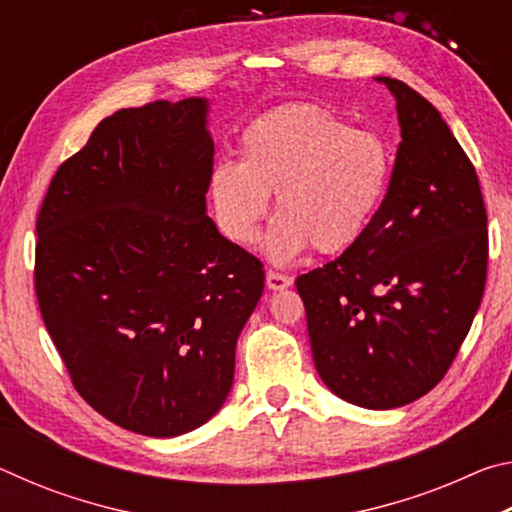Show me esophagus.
<instances>
[{
    "mask_svg": "<svg viewBox=\"0 0 512 512\" xmlns=\"http://www.w3.org/2000/svg\"><path fill=\"white\" fill-rule=\"evenodd\" d=\"M291 277L289 275H282V273H275V271H268L266 273V287L271 291H282L291 287Z\"/></svg>",
    "mask_w": 512,
    "mask_h": 512,
    "instance_id": "esophagus-1",
    "label": "esophagus"
}]
</instances>
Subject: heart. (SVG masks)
<instances>
[{"label":"heart","instance_id":"1","mask_svg":"<svg viewBox=\"0 0 512 512\" xmlns=\"http://www.w3.org/2000/svg\"><path fill=\"white\" fill-rule=\"evenodd\" d=\"M388 144L316 103H291L255 119L239 140V162H216L207 180L219 230L253 246L275 194L264 253L287 266L309 246L323 255L357 244L386 194Z\"/></svg>","mask_w":512,"mask_h":512}]
</instances>
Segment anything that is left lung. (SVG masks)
Listing matches in <instances>:
<instances>
[{
    "label": "left lung",
    "mask_w": 512,
    "mask_h": 512,
    "mask_svg": "<svg viewBox=\"0 0 512 512\" xmlns=\"http://www.w3.org/2000/svg\"><path fill=\"white\" fill-rule=\"evenodd\" d=\"M375 81L393 94L402 135L386 198L357 244L296 287L323 384L386 411L427 395L470 332L488 271V216L440 112L402 81Z\"/></svg>",
    "instance_id": "8db88e82"
}]
</instances>
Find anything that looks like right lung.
Returning <instances> with one entry per match:
<instances>
[{"instance_id":"obj_1","label":"right lung","mask_w":512,"mask_h":512,"mask_svg":"<svg viewBox=\"0 0 512 512\" xmlns=\"http://www.w3.org/2000/svg\"><path fill=\"white\" fill-rule=\"evenodd\" d=\"M210 101H153L94 128L38 214L36 293L76 391L151 438L194 431L228 400L262 262L207 216Z\"/></svg>"}]
</instances>
